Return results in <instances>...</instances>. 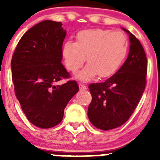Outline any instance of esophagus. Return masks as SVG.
Returning a JSON list of instances; mask_svg holds the SVG:
<instances>
[{"mask_svg":"<svg viewBox=\"0 0 160 160\" xmlns=\"http://www.w3.org/2000/svg\"><path fill=\"white\" fill-rule=\"evenodd\" d=\"M78 87H79V89H80V90H87V87H86V85L82 84V83H79Z\"/></svg>","mask_w":160,"mask_h":160,"instance_id":"obj_1","label":"esophagus"}]
</instances>
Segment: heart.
<instances>
[{
    "instance_id": "b5f03b06",
    "label": "heart",
    "mask_w": 160,
    "mask_h": 160,
    "mask_svg": "<svg viewBox=\"0 0 160 160\" xmlns=\"http://www.w3.org/2000/svg\"><path fill=\"white\" fill-rule=\"evenodd\" d=\"M128 40L121 31L104 29H85L76 35V42L68 40L62 46L65 66L75 73L86 61L88 64L77 74V78L87 82L98 74L100 78L112 75L125 59Z\"/></svg>"
}]
</instances>
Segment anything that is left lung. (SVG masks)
<instances>
[{
  "mask_svg": "<svg viewBox=\"0 0 160 160\" xmlns=\"http://www.w3.org/2000/svg\"><path fill=\"white\" fill-rule=\"evenodd\" d=\"M128 57L119 70L104 82L89 86L92 101L88 107L90 122L102 131L125 123L135 111L146 87L148 61L140 42L128 29Z\"/></svg>",
  "mask_w": 160,
  "mask_h": 160,
  "instance_id": "left-lung-1",
  "label": "left lung"
}]
</instances>
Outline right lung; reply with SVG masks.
Wrapping results in <instances>:
<instances>
[{"instance_id": "add662e5", "label": "right lung", "mask_w": 160, "mask_h": 160, "mask_svg": "<svg viewBox=\"0 0 160 160\" xmlns=\"http://www.w3.org/2000/svg\"><path fill=\"white\" fill-rule=\"evenodd\" d=\"M62 22L43 21L18 42L11 61L14 90L28 120L38 128L62 122L67 103L79 90L75 81L57 85L69 73L62 64L66 31Z\"/></svg>"}]
</instances>
